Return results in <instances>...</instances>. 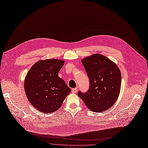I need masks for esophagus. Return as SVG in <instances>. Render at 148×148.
Returning <instances> with one entry per match:
<instances>
[{
    "label": "esophagus",
    "mask_w": 148,
    "mask_h": 148,
    "mask_svg": "<svg viewBox=\"0 0 148 148\" xmlns=\"http://www.w3.org/2000/svg\"><path fill=\"white\" fill-rule=\"evenodd\" d=\"M72 93H73V94H75V93L77 92V88H74L72 89Z\"/></svg>",
    "instance_id": "obj_1"
}]
</instances>
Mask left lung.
<instances>
[{
  "label": "left lung",
  "instance_id": "8db88e82",
  "mask_svg": "<svg viewBox=\"0 0 148 148\" xmlns=\"http://www.w3.org/2000/svg\"><path fill=\"white\" fill-rule=\"evenodd\" d=\"M90 86L86 93L78 92L87 107L95 112L110 108L117 101L121 90V73L115 63L105 56L94 54L82 60Z\"/></svg>",
  "mask_w": 148,
  "mask_h": 148
}]
</instances>
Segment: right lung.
<instances>
[{"instance_id": "1", "label": "right lung", "mask_w": 148, "mask_h": 148, "mask_svg": "<svg viewBox=\"0 0 148 148\" xmlns=\"http://www.w3.org/2000/svg\"><path fill=\"white\" fill-rule=\"evenodd\" d=\"M65 61L39 60L31 67L25 79V91L30 104L45 113L56 112L71 92L65 81L58 76Z\"/></svg>"}]
</instances>
